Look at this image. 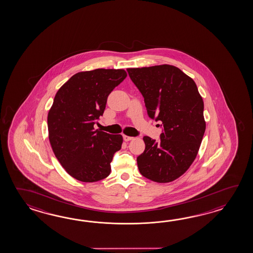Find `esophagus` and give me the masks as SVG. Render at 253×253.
Listing matches in <instances>:
<instances>
[{"label": "esophagus", "instance_id": "obj_1", "mask_svg": "<svg viewBox=\"0 0 253 253\" xmlns=\"http://www.w3.org/2000/svg\"><path fill=\"white\" fill-rule=\"evenodd\" d=\"M123 139L126 142H128L130 140L133 139V137L132 136H128V135H126V134H123Z\"/></svg>", "mask_w": 253, "mask_h": 253}]
</instances>
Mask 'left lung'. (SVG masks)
Listing matches in <instances>:
<instances>
[{
    "label": "left lung",
    "instance_id": "left-lung-1",
    "mask_svg": "<svg viewBox=\"0 0 253 253\" xmlns=\"http://www.w3.org/2000/svg\"><path fill=\"white\" fill-rule=\"evenodd\" d=\"M145 99L149 118L163 123L160 139L144 136L136 159L143 176L169 183L188 170L205 134L204 101L194 80L172 65L127 69Z\"/></svg>",
    "mask_w": 253,
    "mask_h": 253
}]
</instances>
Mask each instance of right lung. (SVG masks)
I'll return each mask as SVG.
<instances>
[{
    "instance_id": "1",
    "label": "right lung",
    "mask_w": 253,
    "mask_h": 253,
    "mask_svg": "<svg viewBox=\"0 0 253 253\" xmlns=\"http://www.w3.org/2000/svg\"><path fill=\"white\" fill-rule=\"evenodd\" d=\"M124 70L97 69L72 76L59 88L48 114V139L66 172L81 182L108 177L121 134L96 130L108 95L126 78Z\"/></svg>"
}]
</instances>
